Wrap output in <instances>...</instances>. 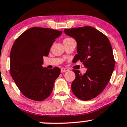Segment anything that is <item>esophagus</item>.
Masks as SVG:
<instances>
[{"label":"esophagus","mask_w":127,"mask_h":127,"mask_svg":"<svg viewBox=\"0 0 127 127\" xmlns=\"http://www.w3.org/2000/svg\"><path fill=\"white\" fill-rule=\"evenodd\" d=\"M67 71H69V69H67V68H63H63L61 69V72L62 73L65 72H66Z\"/></svg>","instance_id":"1"}]
</instances>
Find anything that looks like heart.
<instances>
[{
  "label": "heart",
  "instance_id": "1",
  "mask_svg": "<svg viewBox=\"0 0 127 127\" xmlns=\"http://www.w3.org/2000/svg\"><path fill=\"white\" fill-rule=\"evenodd\" d=\"M67 39H70V38H67Z\"/></svg>",
  "mask_w": 127,
  "mask_h": 127
}]
</instances>
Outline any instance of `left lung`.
<instances>
[{"label":"left lung","instance_id":"left-lung-1","mask_svg":"<svg viewBox=\"0 0 127 127\" xmlns=\"http://www.w3.org/2000/svg\"><path fill=\"white\" fill-rule=\"evenodd\" d=\"M64 32L75 40L77 52L72 61L83 62L87 71L84 74L73 70L75 79L71 84L73 93L87 101L95 98L109 82L115 66L113 52L107 37L93 27L64 29Z\"/></svg>","mask_w":127,"mask_h":127}]
</instances>
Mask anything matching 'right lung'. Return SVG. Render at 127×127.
<instances>
[{"label":"right lung","mask_w":127,"mask_h":127,"mask_svg":"<svg viewBox=\"0 0 127 127\" xmlns=\"http://www.w3.org/2000/svg\"><path fill=\"white\" fill-rule=\"evenodd\" d=\"M61 31L31 28L14 42L10 52V74L21 93L28 98L40 101L48 98L53 91L61 70L42 67L43 56L49 54L55 40Z\"/></svg>","instance_id":"add662e5"}]
</instances>
